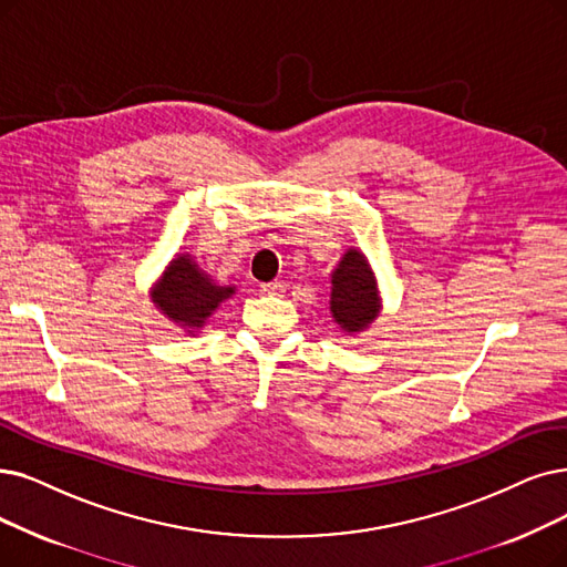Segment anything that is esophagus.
<instances>
[{
    "mask_svg": "<svg viewBox=\"0 0 567 567\" xmlns=\"http://www.w3.org/2000/svg\"><path fill=\"white\" fill-rule=\"evenodd\" d=\"M260 292H262V296H284V292H286V284H281V281L262 284V286H260Z\"/></svg>",
    "mask_w": 567,
    "mask_h": 567,
    "instance_id": "1",
    "label": "esophagus"
}]
</instances>
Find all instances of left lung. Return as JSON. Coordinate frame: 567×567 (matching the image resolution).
I'll return each mask as SVG.
<instances>
[{"mask_svg": "<svg viewBox=\"0 0 567 567\" xmlns=\"http://www.w3.org/2000/svg\"><path fill=\"white\" fill-rule=\"evenodd\" d=\"M330 316L344 334L365 332L383 309L379 279L368 256L349 246L330 271Z\"/></svg>", "mask_w": 567, "mask_h": 567, "instance_id": "obj_1", "label": "left lung"}]
</instances>
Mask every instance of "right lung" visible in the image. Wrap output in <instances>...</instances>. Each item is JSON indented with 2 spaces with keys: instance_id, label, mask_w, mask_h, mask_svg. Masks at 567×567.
Masks as SVG:
<instances>
[{
  "instance_id": "right-lung-1",
  "label": "right lung",
  "mask_w": 567,
  "mask_h": 567,
  "mask_svg": "<svg viewBox=\"0 0 567 567\" xmlns=\"http://www.w3.org/2000/svg\"><path fill=\"white\" fill-rule=\"evenodd\" d=\"M148 292L155 309L193 337L202 332L225 300L235 296L237 286L218 284L190 251H181L165 265Z\"/></svg>"
}]
</instances>
